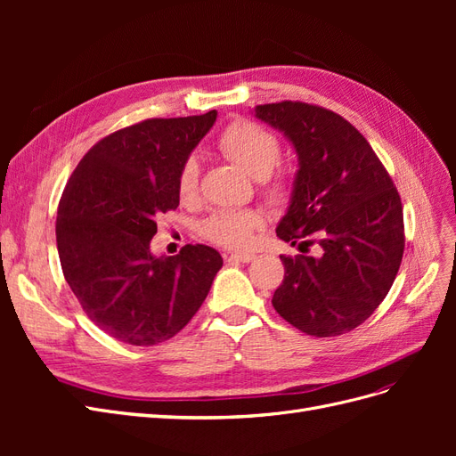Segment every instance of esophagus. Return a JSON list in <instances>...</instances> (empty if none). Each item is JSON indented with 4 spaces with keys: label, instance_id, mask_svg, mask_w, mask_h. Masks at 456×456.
<instances>
[{
    "label": "esophagus",
    "instance_id": "obj_1",
    "mask_svg": "<svg viewBox=\"0 0 456 456\" xmlns=\"http://www.w3.org/2000/svg\"><path fill=\"white\" fill-rule=\"evenodd\" d=\"M224 258L228 262H253L256 258L255 253H230V255H224Z\"/></svg>",
    "mask_w": 456,
    "mask_h": 456
}]
</instances>
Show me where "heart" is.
I'll list each match as a JSON object with an SVG mask.
<instances>
[{"label": "heart", "mask_w": 456, "mask_h": 456, "mask_svg": "<svg viewBox=\"0 0 456 456\" xmlns=\"http://www.w3.org/2000/svg\"><path fill=\"white\" fill-rule=\"evenodd\" d=\"M218 150L241 167L247 175L256 181H265L281 159L280 139L272 131L256 126L253 121L238 119L220 133ZM200 188V163L194 156L184 159L181 171L176 176V191L183 201L194 200ZM273 198H285L287 186L275 183L268 188ZM265 215L255 209H220L209 218L203 220L201 233L218 245L230 247V249H243L253 243L255 232L265 228Z\"/></svg>", "instance_id": "obj_1"}]
</instances>
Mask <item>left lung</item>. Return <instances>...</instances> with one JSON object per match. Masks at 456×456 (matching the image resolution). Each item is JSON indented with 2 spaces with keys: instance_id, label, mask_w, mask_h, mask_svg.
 I'll use <instances>...</instances> for the list:
<instances>
[{
  "instance_id": "obj_1",
  "label": "left lung",
  "mask_w": 456,
  "mask_h": 456,
  "mask_svg": "<svg viewBox=\"0 0 456 456\" xmlns=\"http://www.w3.org/2000/svg\"><path fill=\"white\" fill-rule=\"evenodd\" d=\"M258 119L293 142L298 173L278 238L322 256L281 255L285 275L272 305L312 337H338L379 308L405 249L402 198L365 136L323 106L260 104Z\"/></svg>"
}]
</instances>
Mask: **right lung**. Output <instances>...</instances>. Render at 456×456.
<instances>
[{
	"label": "right lung",
	"mask_w": 456,
	"mask_h": 456,
	"mask_svg": "<svg viewBox=\"0 0 456 456\" xmlns=\"http://www.w3.org/2000/svg\"><path fill=\"white\" fill-rule=\"evenodd\" d=\"M203 116L151 118L96 142L81 158L59 203L62 273L89 320L131 346L173 338L203 305L223 256L184 245L154 256L161 213L178 207L176 176L213 127Z\"/></svg>",
	"instance_id": "add662e5"
}]
</instances>
